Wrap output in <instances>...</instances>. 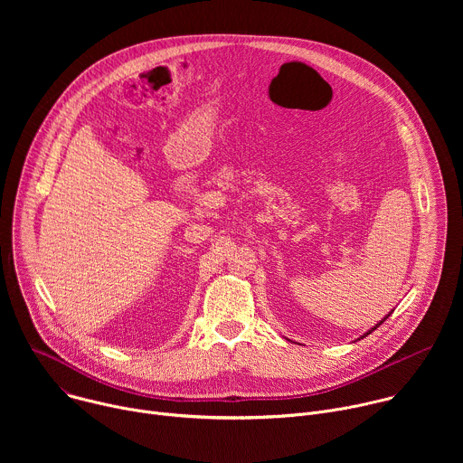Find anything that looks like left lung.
I'll list each match as a JSON object with an SVG mask.
<instances>
[{"mask_svg": "<svg viewBox=\"0 0 463 463\" xmlns=\"http://www.w3.org/2000/svg\"><path fill=\"white\" fill-rule=\"evenodd\" d=\"M384 320H386V317H384V318H383V320H381V322H379V324H377V326H373V327H372V329H370V332H368V334H372V332H373V329H375V327H379V326H381V324H383V322H384ZM368 334H366V335H368ZM366 335H364V337H366Z\"/></svg>", "mask_w": 463, "mask_h": 463, "instance_id": "8db88e82", "label": "left lung"}]
</instances>
